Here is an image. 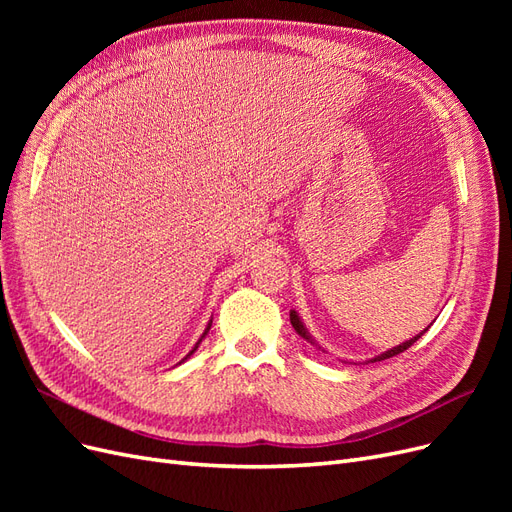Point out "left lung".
I'll list each match as a JSON object with an SVG mask.
<instances>
[{
  "instance_id": "8db88e82",
  "label": "left lung",
  "mask_w": 512,
  "mask_h": 512,
  "mask_svg": "<svg viewBox=\"0 0 512 512\" xmlns=\"http://www.w3.org/2000/svg\"><path fill=\"white\" fill-rule=\"evenodd\" d=\"M290 322H292V327H294V331H297L301 337H305L307 339V342L309 344H314V339H312V335H309L307 333V329L303 327V322L299 320V316H297V312H290ZM427 331V329H425ZM423 331V333H425ZM421 333V335H423ZM421 335H416L414 339H408V342H404V344H401V346H397V348H393V350H389V352H384V354H380V356H376V359L374 361H384V359H391V356H395V354H399V352H404V350H408L414 342H416V339L418 337H421Z\"/></svg>"
}]
</instances>
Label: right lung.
<instances>
[{
    "label": "right lung",
    "instance_id": "1",
    "mask_svg": "<svg viewBox=\"0 0 512 512\" xmlns=\"http://www.w3.org/2000/svg\"><path fill=\"white\" fill-rule=\"evenodd\" d=\"M209 329H211V324H209V327H207V329H205V333H203V337H205V335H207V331H209ZM203 337H200V339H198V344H200V342H203ZM198 344H196V346H194V350H196V348H198ZM194 350H192V352H194ZM192 352H190V354H192ZM190 354H188V356H190Z\"/></svg>",
    "mask_w": 512,
    "mask_h": 512
}]
</instances>
